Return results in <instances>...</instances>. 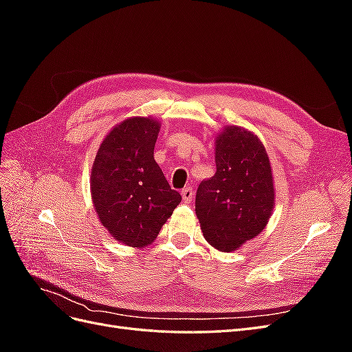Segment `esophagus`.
Returning a JSON list of instances; mask_svg holds the SVG:
<instances>
[{"instance_id":"esophagus-1","label":"esophagus","mask_w":352,"mask_h":352,"mask_svg":"<svg viewBox=\"0 0 352 352\" xmlns=\"http://www.w3.org/2000/svg\"><path fill=\"white\" fill-rule=\"evenodd\" d=\"M182 198H184V202H186V204H189L190 201H192V197H194V190L190 189V188H185V189H182Z\"/></svg>"}]
</instances>
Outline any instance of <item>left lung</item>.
Returning <instances> with one entry per match:
<instances>
[{"instance_id": "8db88e82", "label": "left lung", "mask_w": 352, "mask_h": 352, "mask_svg": "<svg viewBox=\"0 0 352 352\" xmlns=\"http://www.w3.org/2000/svg\"><path fill=\"white\" fill-rule=\"evenodd\" d=\"M214 151L216 173L198 186L195 212L206 241L232 252L267 226L276 197L273 170L260 138L241 126L223 127Z\"/></svg>"}]
</instances>
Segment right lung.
<instances>
[{
  "instance_id": "right-lung-1",
  "label": "right lung",
  "mask_w": 352,
  "mask_h": 352,
  "mask_svg": "<svg viewBox=\"0 0 352 352\" xmlns=\"http://www.w3.org/2000/svg\"><path fill=\"white\" fill-rule=\"evenodd\" d=\"M160 123L135 116L105 135L91 168V197L101 225L127 247L151 245L182 197L154 160Z\"/></svg>"
}]
</instances>
